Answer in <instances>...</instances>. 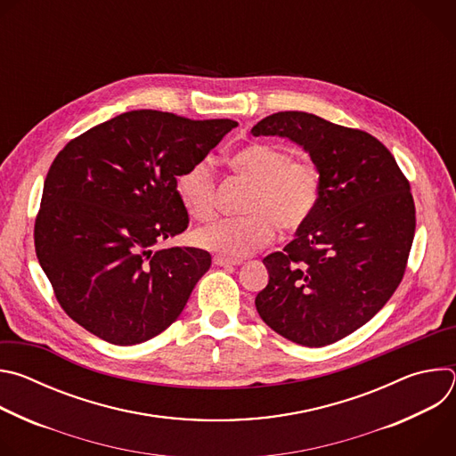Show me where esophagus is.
Returning <instances> with one entry per match:
<instances>
[{"label":"esophagus","mask_w":456,"mask_h":456,"mask_svg":"<svg viewBox=\"0 0 456 456\" xmlns=\"http://www.w3.org/2000/svg\"><path fill=\"white\" fill-rule=\"evenodd\" d=\"M213 264L216 267H234V265H240L241 259H234V257H225V256H215Z\"/></svg>","instance_id":"1"}]
</instances>
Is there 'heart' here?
Here are the masks:
<instances>
[{
    "instance_id": "1",
    "label": "heart",
    "mask_w": 456,
    "mask_h": 456,
    "mask_svg": "<svg viewBox=\"0 0 456 456\" xmlns=\"http://www.w3.org/2000/svg\"><path fill=\"white\" fill-rule=\"evenodd\" d=\"M231 169L252 183L243 216L222 218L192 232L199 247L225 257H243L267 245L276 225L292 232L314 215L321 197V173L310 160L292 159L278 146L252 144L229 157ZM176 191L187 213L199 220L215 215L216 176L211 160L202 159L183 169Z\"/></svg>"
}]
</instances>
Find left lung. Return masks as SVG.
<instances>
[{"label": "left lung", "mask_w": 456, "mask_h": 456, "mask_svg": "<svg viewBox=\"0 0 456 456\" xmlns=\"http://www.w3.org/2000/svg\"><path fill=\"white\" fill-rule=\"evenodd\" d=\"M250 134L299 144L321 173L310 220L283 252L264 257L269 283L256 310L292 343L332 345L368 322L403 281L415 236L410 182L375 137L312 113L278 111Z\"/></svg>", "instance_id": "8db88e82"}]
</instances>
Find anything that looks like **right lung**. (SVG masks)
Returning <instances> with one entry per match:
<instances>
[{
  "label": "right lung",
  "instance_id": "1",
  "mask_svg": "<svg viewBox=\"0 0 456 456\" xmlns=\"http://www.w3.org/2000/svg\"><path fill=\"white\" fill-rule=\"evenodd\" d=\"M236 126L134 110L59 151L34 225L36 254L61 308L90 334L132 346L176 321L211 254L155 245L189 224L178 175Z\"/></svg>",
  "mask_w": 456,
  "mask_h": 456
}]
</instances>
